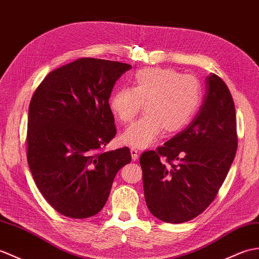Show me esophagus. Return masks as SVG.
Segmentation results:
<instances>
[{"mask_svg":"<svg viewBox=\"0 0 259 259\" xmlns=\"http://www.w3.org/2000/svg\"><path fill=\"white\" fill-rule=\"evenodd\" d=\"M130 153H131V158L134 160H137L138 157H139V151H138V150L135 148L130 149Z\"/></svg>","mask_w":259,"mask_h":259,"instance_id":"esophagus-1","label":"esophagus"}]
</instances>
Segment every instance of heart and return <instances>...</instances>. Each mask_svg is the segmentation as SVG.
Masks as SVG:
<instances>
[{
    "mask_svg": "<svg viewBox=\"0 0 259 259\" xmlns=\"http://www.w3.org/2000/svg\"><path fill=\"white\" fill-rule=\"evenodd\" d=\"M200 81L170 68H144L137 71L132 88L119 89L109 106L121 123L135 119L144 105L146 116L124 130L122 143L135 149L148 148L159 139L178 134L193 119L201 105Z\"/></svg>",
    "mask_w": 259,
    "mask_h": 259,
    "instance_id": "1",
    "label": "heart"
}]
</instances>
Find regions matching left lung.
<instances>
[{"label": "left lung", "mask_w": 259, "mask_h": 259, "mask_svg": "<svg viewBox=\"0 0 259 259\" xmlns=\"http://www.w3.org/2000/svg\"><path fill=\"white\" fill-rule=\"evenodd\" d=\"M203 104L183 131L140 157L147 206L179 224L205 211L219 193L237 150L236 113L226 83L211 74Z\"/></svg>", "instance_id": "8db88e82"}]
</instances>
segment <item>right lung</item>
<instances>
[{"label":"right lung","mask_w":259,"mask_h":259,"mask_svg":"<svg viewBox=\"0 0 259 259\" xmlns=\"http://www.w3.org/2000/svg\"><path fill=\"white\" fill-rule=\"evenodd\" d=\"M129 64L78 58L54 69L28 108L27 162L50 205L71 219L101 211L130 149L104 152L116 136L109 98Z\"/></svg>","instance_id":"right-lung-1"}]
</instances>
